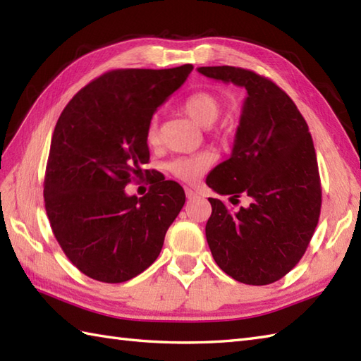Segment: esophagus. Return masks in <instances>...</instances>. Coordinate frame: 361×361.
<instances>
[{
    "label": "esophagus",
    "mask_w": 361,
    "mask_h": 361,
    "mask_svg": "<svg viewBox=\"0 0 361 361\" xmlns=\"http://www.w3.org/2000/svg\"><path fill=\"white\" fill-rule=\"evenodd\" d=\"M185 192H186V197L189 198V200H192V198H197V197H198V194L195 192V190L190 189V188H186Z\"/></svg>",
    "instance_id": "34e87169"
}]
</instances>
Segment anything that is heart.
<instances>
[{"mask_svg": "<svg viewBox=\"0 0 361 361\" xmlns=\"http://www.w3.org/2000/svg\"><path fill=\"white\" fill-rule=\"evenodd\" d=\"M183 111L188 116L192 118L197 124L203 127L211 126L216 122L220 116L221 104L220 99L211 93V91H195V93L189 94L181 105ZM145 140L149 144H157L158 141V119L153 116L147 126V132H145ZM214 161V153L211 152H200L195 155H186L178 157L172 159L167 164V171L171 172L175 178L186 183H194L200 176L208 171L209 166Z\"/></svg>", "mask_w": 361, "mask_h": 361, "instance_id": "1", "label": "heart"}]
</instances>
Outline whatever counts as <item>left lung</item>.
I'll list each match as a JSON object with an SVG mask.
<instances>
[{
    "mask_svg": "<svg viewBox=\"0 0 361 361\" xmlns=\"http://www.w3.org/2000/svg\"><path fill=\"white\" fill-rule=\"evenodd\" d=\"M198 73L248 93L231 158L206 185L229 200L248 195L251 203L233 211L209 198L206 240L233 279L273 283L301 260L318 225L321 180L309 126L286 91L264 75L235 66H202Z\"/></svg>",
    "mask_w": 361,
    "mask_h": 361,
    "instance_id": "left-lung-1",
    "label": "left lung"
}]
</instances>
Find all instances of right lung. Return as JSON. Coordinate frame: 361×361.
<instances>
[{"instance_id":"right-lung-1","label":"right lung","mask_w":361,"mask_h":361,"mask_svg":"<svg viewBox=\"0 0 361 361\" xmlns=\"http://www.w3.org/2000/svg\"><path fill=\"white\" fill-rule=\"evenodd\" d=\"M192 70L109 71L60 114L46 164L44 208L66 257L91 279L119 283L149 268L186 202L178 183L163 175L141 198L124 188L147 175L149 122Z\"/></svg>"}]
</instances>
